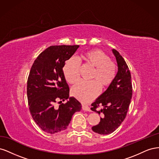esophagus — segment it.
<instances>
[{
  "label": "esophagus",
  "mask_w": 159,
  "mask_h": 159,
  "mask_svg": "<svg viewBox=\"0 0 159 159\" xmlns=\"http://www.w3.org/2000/svg\"><path fill=\"white\" fill-rule=\"evenodd\" d=\"M82 109L84 111H91L90 107L86 105H82Z\"/></svg>",
  "instance_id": "esophagus-1"
}]
</instances>
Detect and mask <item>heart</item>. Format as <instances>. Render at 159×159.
Here are the masks:
<instances>
[{
  "instance_id": "obj_1",
  "label": "heart",
  "mask_w": 159,
  "mask_h": 159,
  "mask_svg": "<svg viewBox=\"0 0 159 159\" xmlns=\"http://www.w3.org/2000/svg\"><path fill=\"white\" fill-rule=\"evenodd\" d=\"M79 60L85 64L93 67L94 70L91 79L95 81H80L71 89V94L83 103H88L97 97L99 92V86L105 88L112 83L116 68L109 57L99 50H92L81 55ZM80 62L75 57H70L65 62L63 72L66 81L75 84L80 78Z\"/></svg>"
}]
</instances>
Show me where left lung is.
I'll return each mask as SVG.
<instances>
[{
    "mask_svg": "<svg viewBox=\"0 0 159 159\" xmlns=\"http://www.w3.org/2000/svg\"><path fill=\"white\" fill-rule=\"evenodd\" d=\"M112 52L117 64V73L107 89L91 104V109L103 113L100 122L92 128L100 134H108L115 131L125 118L132 98L131 76L125 61L115 49ZM99 106L103 107L96 110Z\"/></svg>",
    "mask_w": 159,
    "mask_h": 159,
    "instance_id": "8db88e82",
    "label": "left lung"
}]
</instances>
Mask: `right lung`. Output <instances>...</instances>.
Masks as SVG:
<instances>
[{"label":"right lung","mask_w":159,"mask_h":159,"mask_svg":"<svg viewBox=\"0 0 159 159\" xmlns=\"http://www.w3.org/2000/svg\"><path fill=\"white\" fill-rule=\"evenodd\" d=\"M79 46H50L37 57L31 68L27 81L28 105L33 119L46 133L54 134L66 129L73 115L81 109L80 102L70 97L63 72L66 61ZM68 98L66 104L55 107L57 100Z\"/></svg>","instance_id":"obj_1"}]
</instances>
